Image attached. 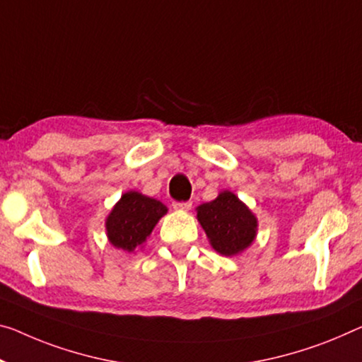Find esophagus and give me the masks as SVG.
Returning a JSON list of instances; mask_svg holds the SVG:
<instances>
[{"label": "esophagus", "instance_id": "obj_1", "mask_svg": "<svg viewBox=\"0 0 362 362\" xmlns=\"http://www.w3.org/2000/svg\"><path fill=\"white\" fill-rule=\"evenodd\" d=\"M191 207H192L191 202H173V209L181 210V212H187Z\"/></svg>", "mask_w": 362, "mask_h": 362}]
</instances>
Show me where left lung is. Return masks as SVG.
<instances>
[{
    "mask_svg": "<svg viewBox=\"0 0 362 362\" xmlns=\"http://www.w3.org/2000/svg\"><path fill=\"white\" fill-rule=\"evenodd\" d=\"M197 220L216 252L241 254L257 235V218L231 191H221L212 202L199 205Z\"/></svg>",
    "mask_w": 362,
    "mask_h": 362,
    "instance_id": "left-lung-1",
    "label": "left lung"
}]
</instances>
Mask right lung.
Returning a JSON list of instances; mask_svg holds the SVG:
<instances>
[{
  "label": "right lung",
  "instance_id": "right-lung-1",
  "mask_svg": "<svg viewBox=\"0 0 362 362\" xmlns=\"http://www.w3.org/2000/svg\"><path fill=\"white\" fill-rule=\"evenodd\" d=\"M168 209L157 199L141 192H124L107 216L108 241L116 249L134 252L147 241L150 233Z\"/></svg>",
  "mask_w": 362,
  "mask_h": 362
}]
</instances>
